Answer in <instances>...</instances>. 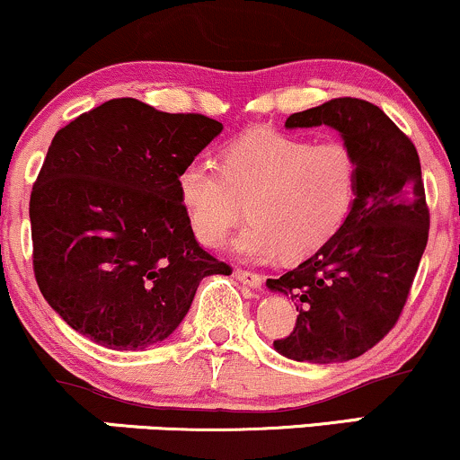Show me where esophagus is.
<instances>
[{"label":"esophagus","mask_w":460,"mask_h":460,"mask_svg":"<svg viewBox=\"0 0 460 460\" xmlns=\"http://www.w3.org/2000/svg\"><path fill=\"white\" fill-rule=\"evenodd\" d=\"M235 279L240 283H244V285H251V288H261V274H257V272H251V270H242V268H237L235 270Z\"/></svg>","instance_id":"34e87169"}]
</instances>
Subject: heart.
<instances>
[{
    "instance_id": "b5f03b06",
    "label": "heart",
    "mask_w": 460,
    "mask_h": 460,
    "mask_svg": "<svg viewBox=\"0 0 460 460\" xmlns=\"http://www.w3.org/2000/svg\"><path fill=\"white\" fill-rule=\"evenodd\" d=\"M358 192V157L341 140L315 142L274 129H252L208 160L183 164L177 194L203 244L218 246L246 212L251 223L234 240L252 261L305 257L346 223Z\"/></svg>"
}]
</instances>
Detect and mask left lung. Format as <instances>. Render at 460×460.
<instances>
[{"instance_id":"1","label":"left lung","mask_w":460,"mask_h":460,"mask_svg":"<svg viewBox=\"0 0 460 460\" xmlns=\"http://www.w3.org/2000/svg\"><path fill=\"white\" fill-rule=\"evenodd\" d=\"M337 129L358 157V192L346 223L309 260L279 279L272 292L296 305L294 331L274 348L309 363L361 357L402 314L429 242L430 214L420 155L378 105L340 97L296 112L285 128Z\"/></svg>"}]
</instances>
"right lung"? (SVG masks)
I'll return each mask as SVG.
<instances>
[{"label":"right lung","mask_w":460,"mask_h":460,"mask_svg":"<svg viewBox=\"0 0 460 460\" xmlns=\"http://www.w3.org/2000/svg\"><path fill=\"white\" fill-rule=\"evenodd\" d=\"M223 123L110 99L62 128L30 197L34 277L71 329L112 350L160 344L199 283L231 274L203 251L177 175Z\"/></svg>","instance_id":"obj_1"}]
</instances>
